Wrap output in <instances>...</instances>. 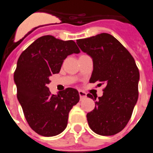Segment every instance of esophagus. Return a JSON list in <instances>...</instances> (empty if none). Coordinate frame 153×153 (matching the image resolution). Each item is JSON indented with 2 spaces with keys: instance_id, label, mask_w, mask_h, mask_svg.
<instances>
[{
  "instance_id": "34e87169",
  "label": "esophagus",
  "mask_w": 153,
  "mask_h": 153,
  "mask_svg": "<svg viewBox=\"0 0 153 153\" xmlns=\"http://www.w3.org/2000/svg\"><path fill=\"white\" fill-rule=\"evenodd\" d=\"M79 98H80V100H84V99L86 97V93H84L83 91H81V90H79Z\"/></svg>"
}]
</instances>
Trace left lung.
<instances>
[{"instance_id": "8db88e82", "label": "left lung", "mask_w": 153, "mask_h": 153, "mask_svg": "<svg viewBox=\"0 0 153 153\" xmlns=\"http://www.w3.org/2000/svg\"><path fill=\"white\" fill-rule=\"evenodd\" d=\"M76 44L93 58L90 83L105 84L95 108L86 114L90 129L101 136H113L125 128L139 97L140 72L134 58L118 40L102 33L79 39ZM87 97L96 100L97 97Z\"/></svg>"}]
</instances>
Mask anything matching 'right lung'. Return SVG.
Returning <instances> with one entry per match:
<instances>
[{
    "label": "right lung",
    "mask_w": 153,
    "mask_h": 153,
    "mask_svg": "<svg viewBox=\"0 0 153 153\" xmlns=\"http://www.w3.org/2000/svg\"><path fill=\"white\" fill-rule=\"evenodd\" d=\"M79 49L74 40L46 35L36 39L17 60L13 79L17 97L30 127L43 136H54L66 129L70 109L79 100V93L67 88L51 94L49 77L58 74L64 59Z\"/></svg>",
    "instance_id": "add662e5"
}]
</instances>
